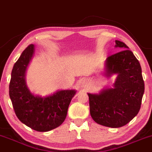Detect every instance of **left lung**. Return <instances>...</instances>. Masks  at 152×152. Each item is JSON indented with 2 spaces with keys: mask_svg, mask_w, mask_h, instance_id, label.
I'll list each match as a JSON object with an SVG mask.
<instances>
[{
  "mask_svg": "<svg viewBox=\"0 0 152 152\" xmlns=\"http://www.w3.org/2000/svg\"><path fill=\"white\" fill-rule=\"evenodd\" d=\"M120 52L106 58L105 74H118L113 88L98 94H88L90 113L99 125L118 128L138 114L144 92L142 69L137 58L122 42L115 40Z\"/></svg>",
  "mask_w": 152,
  "mask_h": 152,
  "instance_id": "1",
  "label": "left lung"
}]
</instances>
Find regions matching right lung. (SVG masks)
I'll return each instance as SVG.
<instances>
[{
  "instance_id": "add662e5",
  "label": "right lung",
  "mask_w": 152,
  "mask_h": 152,
  "mask_svg": "<svg viewBox=\"0 0 152 152\" xmlns=\"http://www.w3.org/2000/svg\"><path fill=\"white\" fill-rule=\"evenodd\" d=\"M30 45L12 68L9 96L16 116L20 122L37 132H48L64 121L75 90H61L47 97L34 96L27 88L25 71L34 54Z\"/></svg>"
}]
</instances>
